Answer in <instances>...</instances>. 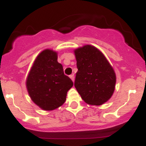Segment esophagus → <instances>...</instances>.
<instances>
[{
	"label": "esophagus",
	"mask_w": 146,
	"mask_h": 146,
	"mask_svg": "<svg viewBox=\"0 0 146 146\" xmlns=\"http://www.w3.org/2000/svg\"><path fill=\"white\" fill-rule=\"evenodd\" d=\"M69 77H70L71 80H72L73 81V82H74V74H71V75L69 76Z\"/></svg>",
	"instance_id": "34e87169"
}]
</instances>
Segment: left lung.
I'll use <instances>...</instances> for the list:
<instances>
[{
	"mask_svg": "<svg viewBox=\"0 0 146 146\" xmlns=\"http://www.w3.org/2000/svg\"><path fill=\"white\" fill-rule=\"evenodd\" d=\"M78 69L74 86L82 100L99 106L113 96L116 75L104 54L96 47L86 44L74 50Z\"/></svg>",
	"mask_w": 146,
	"mask_h": 146,
	"instance_id": "1",
	"label": "left lung"
}]
</instances>
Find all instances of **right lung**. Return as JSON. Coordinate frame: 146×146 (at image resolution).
I'll use <instances>...</instances> for the list:
<instances>
[{
  "label": "right lung",
  "mask_w": 146,
  "mask_h": 146,
  "mask_svg": "<svg viewBox=\"0 0 146 146\" xmlns=\"http://www.w3.org/2000/svg\"><path fill=\"white\" fill-rule=\"evenodd\" d=\"M25 85L33 103L50 111L64 104L73 82L64 74L63 66L58 62V52L45 49L35 58Z\"/></svg>",
  "instance_id": "right-lung-1"
}]
</instances>
